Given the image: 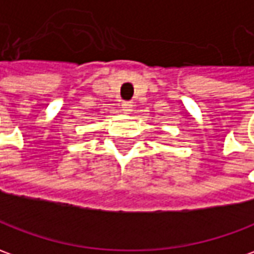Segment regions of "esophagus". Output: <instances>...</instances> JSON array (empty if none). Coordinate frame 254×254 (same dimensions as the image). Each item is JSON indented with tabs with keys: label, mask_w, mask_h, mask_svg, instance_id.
Masks as SVG:
<instances>
[{
	"label": "esophagus",
	"mask_w": 254,
	"mask_h": 254,
	"mask_svg": "<svg viewBox=\"0 0 254 254\" xmlns=\"http://www.w3.org/2000/svg\"><path fill=\"white\" fill-rule=\"evenodd\" d=\"M122 108H125V111H129V110L132 108V104H130L129 101H124V103H122Z\"/></svg>",
	"instance_id": "34e87169"
}]
</instances>
